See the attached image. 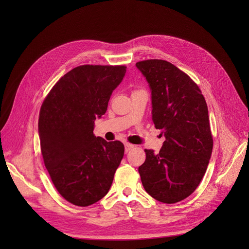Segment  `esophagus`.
Wrapping results in <instances>:
<instances>
[{
    "mask_svg": "<svg viewBox=\"0 0 249 249\" xmlns=\"http://www.w3.org/2000/svg\"><path fill=\"white\" fill-rule=\"evenodd\" d=\"M134 147L133 144H130V143H125V151L128 152L130 149H132Z\"/></svg>",
    "mask_w": 249,
    "mask_h": 249,
    "instance_id": "34e87169",
    "label": "esophagus"
}]
</instances>
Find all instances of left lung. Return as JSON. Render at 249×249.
Here are the masks:
<instances>
[{
  "label": "left lung",
  "instance_id": "8db88e82",
  "mask_svg": "<svg viewBox=\"0 0 249 249\" xmlns=\"http://www.w3.org/2000/svg\"><path fill=\"white\" fill-rule=\"evenodd\" d=\"M151 90L152 121L165 137L160 153L145 149L138 172L155 200L174 204L188 198L201 182L210 160L213 138L208 107L192 78L171 62L136 63Z\"/></svg>",
  "mask_w": 249,
  "mask_h": 249
}]
</instances>
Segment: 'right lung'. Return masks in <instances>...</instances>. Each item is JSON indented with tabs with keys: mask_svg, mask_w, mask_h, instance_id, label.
<instances>
[{
	"mask_svg": "<svg viewBox=\"0 0 249 249\" xmlns=\"http://www.w3.org/2000/svg\"><path fill=\"white\" fill-rule=\"evenodd\" d=\"M125 72L124 65H80L43 101L38 133L44 164L57 192L75 206L104 198L123 159V143L95 136L94 127Z\"/></svg>",
	"mask_w": 249,
	"mask_h": 249,
	"instance_id": "1",
	"label": "right lung"
}]
</instances>
